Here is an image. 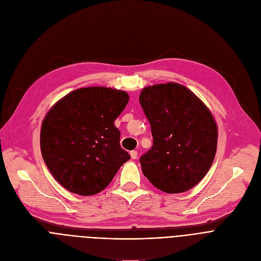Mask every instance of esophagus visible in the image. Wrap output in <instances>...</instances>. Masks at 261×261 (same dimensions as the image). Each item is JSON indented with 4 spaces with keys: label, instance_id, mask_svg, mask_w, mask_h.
<instances>
[{
    "label": "esophagus",
    "instance_id": "esophagus-1",
    "mask_svg": "<svg viewBox=\"0 0 261 261\" xmlns=\"http://www.w3.org/2000/svg\"><path fill=\"white\" fill-rule=\"evenodd\" d=\"M130 155H131V159L132 160H136V158H137V151H131L130 152Z\"/></svg>",
    "mask_w": 261,
    "mask_h": 261
}]
</instances>
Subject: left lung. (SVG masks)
I'll return each mask as SVG.
<instances>
[{
    "label": "left lung",
    "mask_w": 261,
    "mask_h": 261,
    "mask_svg": "<svg viewBox=\"0 0 261 261\" xmlns=\"http://www.w3.org/2000/svg\"><path fill=\"white\" fill-rule=\"evenodd\" d=\"M141 106L153 146L141 156L144 175L166 193H182L207 173L217 148V126L204 103L185 86L159 84L143 89Z\"/></svg>",
    "instance_id": "obj_1"
}]
</instances>
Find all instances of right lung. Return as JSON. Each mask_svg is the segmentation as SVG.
<instances>
[{
  "instance_id": "add662e5",
  "label": "right lung",
  "mask_w": 261,
  "mask_h": 261,
  "mask_svg": "<svg viewBox=\"0 0 261 261\" xmlns=\"http://www.w3.org/2000/svg\"><path fill=\"white\" fill-rule=\"evenodd\" d=\"M128 101L125 91L88 87L67 94L49 110L41 129L42 156L65 189L94 195L130 160L114 126Z\"/></svg>"
}]
</instances>
